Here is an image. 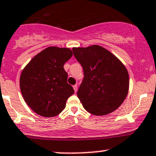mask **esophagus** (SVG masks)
<instances>
[{
	"label": "esophagus",
	"mask_w": 156,
	"mask_h": 156,
	"mask_svg": "<svg viewBox=\"0 0 156 156\" xmlns=\"http://www.w3.org/2000/svg\"><path fill=\"white\" fill-rule=\"evenodd\" d=\"M73 89H74V91H75V93H76L77 90H78V86H77L76 84L74 85V86H73Z\"/></svg>",
	"instance_id": "34e87169"
}]
</instances>
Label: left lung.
I'll list each match as a JSON object with an SVG mask.
<instances>
[{
  "instance_id": "1",
  "label": "left lung",
  "mask_w": 156,
  "mask_h": 156,
  "mask_svg": "<svg viewBox=\"0 0 156 156\" xmlns=\"http://www.w3.org/2000/svg\"><path fill=\"white\" fill-rule=\"evenodd\" d=\"M81 63L84 78L78 89V99L87 112L104 116L117 110L127 96L129 76L123 63L100 45L73 48Z\"/></svg>"
}]
</instances>
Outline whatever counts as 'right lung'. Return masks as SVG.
Segmentation results:
<instances>
[{"instance_id":"obj_1","label":"right lung","mask_w":156,"mask_h":156,"mask_svg":"<svg viewBox=\"0 0 156 156\" xmlns=\"http://www.w3.org/2000/svg\"><path fill=\"white\" fill-rule=\"evenodd\" d=\"M72 56L70 48L50 46L33 57L23 69L20 90L24 101L36 114L53 117L64 110L67 99L74 93L63 69Z\"/></svg>"}]
</instances>
